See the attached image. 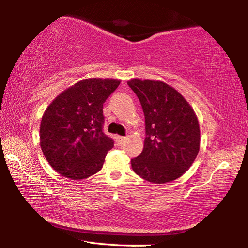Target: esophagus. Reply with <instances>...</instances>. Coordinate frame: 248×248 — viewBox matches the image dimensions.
I'll use <instances>...</instances> for the list:
<instances>
[{
    "instance_id": "34e87169",
    "label": "esophagus",
    "mask_w": 248,
    "mask_h": 248,
    "mask_svg": "<svg viewBox=\"0 0 248 248\" xmlns=\"http://www.w3.org/2000/svg\"><path fill=\"white\" fill-rule=\"evenodd\" d=\"M115 139H116V143L118 144V145L124 144V142L125 140H127L124 137H120V136H117V137L115 138Z\"/></svg>"
}]
</instances>
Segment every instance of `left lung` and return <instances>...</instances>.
<instances>
[{
  "label": "left lung",
  "instance_id": "obj_1",
  "mask_svg": "<svg viewBox=\"0 0 248 248\" xmlns=\"http://www.w3.org/2000/svg\"><path fill=\"white\" fill-rule=\"evenodd\" d=\"M145 118L143 151L131 159L134 173L153 184L171 182L192 165L200 146L194 109L177 91L161 81L128 82Z\"/></svg>",
  "mask_w": 248,
  "mask_h": 248
}]
</instances>
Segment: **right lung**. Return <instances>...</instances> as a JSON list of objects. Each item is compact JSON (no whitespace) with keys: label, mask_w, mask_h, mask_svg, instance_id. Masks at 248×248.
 <instances>
[{"label":"right lung","mask_w":248,"mask_h":248,"mask_svg":"<svg viewBox=\"0 0 248 248\" xmlns=\"http://www.w3.org/2000/svg\"><path fill=\"white\" fill-rule=\"evenodd\" d=\"M119 84L112 78L83 79L62 92L46 109L40 146L59 174L78 180L102 170L114 146V140L103 131V105Z\"/></svg>","instance_id":"1"}]
</instances>
